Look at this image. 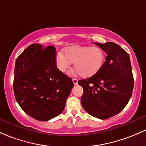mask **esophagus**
Here are the masks:
<instances>
[{"label": "esophagus", "instance_id": "34e87169", "mask_svg": "<svg viewBox=\"0 0 146 146\" xmlns=\"http://www.w3.org/2000/svg\"><path fill=\"white\" fill-rule=\"evenodd\" d=\"M72 82H73V83H74V85H76V84H78V80L76 79H73Z\"/></svg>", "mask_w": 146, "mask_h": 146}]
</instances>
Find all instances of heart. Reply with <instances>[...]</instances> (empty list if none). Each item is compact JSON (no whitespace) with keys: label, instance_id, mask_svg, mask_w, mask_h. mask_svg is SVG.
<instances>
[{"label":"heart","instance_id":"b5f03b06","mask_svg":"<svg viewBox=\"0 0 146 146\" xmlns=\"http://www.w3.org/2000/svg\"><path fill=\"white\" fill-rule=\"evenodd\" d=\"M105 58V52L99 46L75 45L65 48L64 55L58 52L55 63L58 70L63 73L74 63L75 70L81 76L91 77L100 70Z\"/></svg>","mask_w":146,"mask_h":146}]
</instances>
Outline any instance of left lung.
I'll use <instances>...</instances> for the list:
<instances>
[{
	"mask_svg": "<svg viewBox=\"0 0 146 146\" xmlns=\"http://www.w3.org/2000/svg\"><path fill=\"white\" fill-rule=\"evenodd\" d=\"M107 53L106 62L91 77L78 84L84 88L82 106L89 115L100 119L113 117L128 103L133 88L129 54L113 42L94 43Z\"/></svg>",
	"mask_w": 146,
	"mask_h": 146,
	"instance_id": "left-lung-1",
	"label": "left lung"
}]
</instances>
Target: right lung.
<instances>
[{
	"instance_id": "1",
	"label": "right lung",
	"mask_w": 146,
	"mask_h": 146,
	"mask_svg": "<svg viewBox=\"0 0 146 146\" xmlns=\"http://www.w3.org/2000/svg\"><path fill=\"white\" fill-rule=\"evenodd\" d=\"M74 86L55 63V48L34 43L16 60L13 82L18 104L27 115L48 121L64 110Z\"/></svg>"
}]
</instances>
